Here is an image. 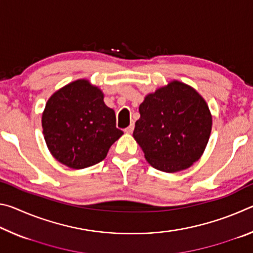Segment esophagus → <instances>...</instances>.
<instances>
[{
    "mask_svg": "<svg viewBox=\"0 0 253 253\" xmlns=\"http://www.w3.org/2000/svg\"><path fill=\"white\" fill-rule=\"evenodd\" d=\"M132 130H134V124H130V125L129 126H128L127 128H125V130H124V131H125L126 132V134H131V132H132Z\"/></svg>",
    "mask_w": 253,
    "mask_h": 253,
    "instance_id": "1",
    "label": "esophagus"
}]
</instances>
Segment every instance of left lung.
<instances>
[{"label":"left lung","mask_w":253,"mask_h":253,"mask_svg":"<svg viewBox=\"0 0 253 253\" xmlns=\"http://www.w3.org/2000/svg\"><path fill=\"white\" fill-rule=\"evenodd\" d=\"M132 132L154 169L184 170L199 161L212 129V115L204 98L178 80L145 96Z\"/></svg>","instance_id":"8db88e82"}]
</instances>
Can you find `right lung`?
Returning a JSON list of instances; mask_svg holds the SVG:
<instances>
[{
    "label": "right lung",
    "mask_w": 253,
    "mask_h": 253,
    "mask_svg": "<svg viewBox=\"0 0 253 253\" xmlns=\"http://www.w3.org/2000/svg\"><path fill=\"white\" fill-rule=\"evenodd\" d=\"M46 146L55 160L81 169L105 160L124 132L104 92L87 79H78L51 95L42 113Z\"/></svg>",
    "instance_id": "1"
}]
</instances>
